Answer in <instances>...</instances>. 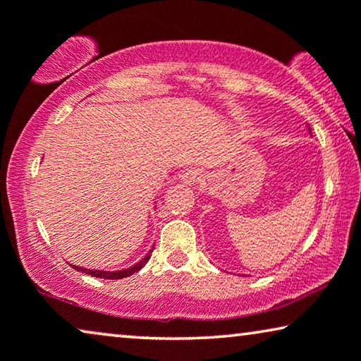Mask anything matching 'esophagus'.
Masks as SVG:
<instances>
[{
  "instance_id": "esophagus-1",
  "label": "esophagus",
  "mask_w": 361,
  "mask_h": 361,
  "mask_svg": "<svg viewBox=\"0 0 361 361\" xmlns=\"http://www.w3.org/2000/svg\"><path fill=\"white\" fill-rule=\"evenodd\" d=\"M182 180H184L187 185L199 184V182L204 180V171H200V169H187L184 174H182Z\"/></svg>"
}]
</instances>
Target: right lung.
<instances>
[{"label":"right lung","mask_w":361,"mask_h":361,"mask_svg":"<svg viewBox=\"0 0 361 361\" xmlns=\"http://www.w3.org/2000/svg\"><path fill=\"white\" fill-rule=\"evenodd\" d=\"M151 253L152 250L147 253L145 258H142L140 263H136L135 266H131V268L128 269H123V271H100V269H85V268H80V266H73L77 271H82V273H87L90 276H95V278H102V279H121V278H128V276L135 274L136 271H140L142 266H145L147 261L151 258Z\"/></svg>","instance_id":"obj_1"}]
</instances>
